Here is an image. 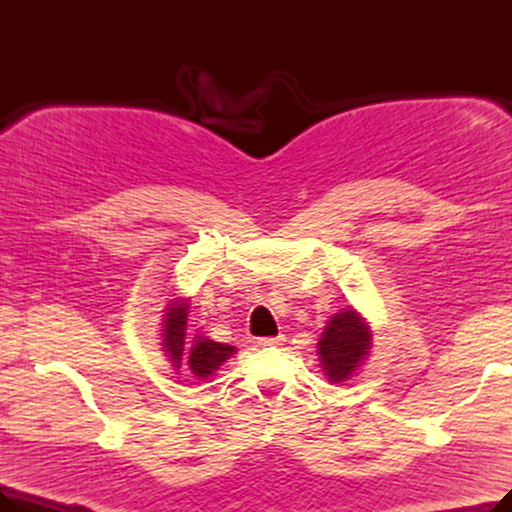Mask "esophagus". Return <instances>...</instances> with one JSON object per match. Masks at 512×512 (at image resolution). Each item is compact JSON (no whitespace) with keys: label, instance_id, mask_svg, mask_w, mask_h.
Instances as JSON below:
<instances>
[{"label":"esophagus","instance_id":"esophagus-1","mask_svg":"<svg viewBox=\"0 0 512 512\" xmlns=\"http://www.w3.org/2000/svg\"><path fill=\"white\" fill-rule=\"evenodd\" d=\"M284 342V336L280 334V336H272V338H259V344L261 346H278V344H282Z\"/></svg>","mask_w":512,"mask_h":512}]
</instances>
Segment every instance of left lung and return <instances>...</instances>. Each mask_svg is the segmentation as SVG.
<instances>
[{
	"mask_svg": "<svg viewBox=\"0 0 512 512\" xmlns=\"http://www.w3.org/2000/svg\"><path fill=\"white\" fill-rule=\"evenodd\" d=\"M371 338L369 321L351 305L328 319L317 342V355L319 367L330 384H342L353 378L371 353Z\"/></svg>",
	"mask_w": 512,
	"mask_h": 512,
	"instance_id": "left-lung-1",
	"label": "left lung"
}]
</instances>
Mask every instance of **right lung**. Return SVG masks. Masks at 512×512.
<instances>
[{
    "label": "right lung",
    "instance_id": "1",
    "mask_svg": "<svg viewBox=\"0 0 512 512\" xmlns=\"http://www.w3.org/2000/svg\"><path fill=\"white\" fill-rule=\"evenodd\" d=\"M168 299L164 301V309H161V351H164L166 359L172 363L174 371L178 373L182 367V359L186 357V365L191 369V373L199 380H207L211 375L218 371L232 355H236V348L230 344H222L209 340L203 334H197L193 338L191 348H188L186 354L183 353L184 340H186V319H188V299L176 297V294H168Z\"/></svg>",
    "mask_w": 512,
    "mask_h": 512
}]
</instances>
